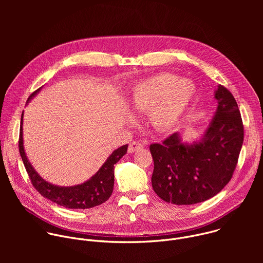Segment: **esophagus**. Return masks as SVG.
Segmentation results:
<instances>
[{"label":"esophagus","mask_w":263,"mask_h":263,"mask_svg":"<svg viewBox=\"0 0 263 263\" xmlns=\"http://www.w3.org/2000/svg\"><path fill=\"white\" fill-rule=\"evenodd\" d=\"M142 146H143L142 143H140V142H138V141H132V142H130V144H129L128 152H129V153H134L135 151H138V149H140Z\"/></svg>","instance_id":"esophagus-1"}]
</instances>
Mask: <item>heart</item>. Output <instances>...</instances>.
<instances>
[{
    "instance_id": "1",
    "label": "heart",
    "mask_w": 263,
    "mask_h": 263,
    "mask_svg": "<svg viewBox=\"0 0 263 263\" xmlns=\"http://www.w3.org/2000/svg\"><path fill=\"white\" fill-rule=\"evenodd\" d=\"M196 95L193 82L174 73L161 72L137 82L131 88L127 104L134 111H147L149 125L164 131L181 121Z\"/></svg>"
}]
</instances>
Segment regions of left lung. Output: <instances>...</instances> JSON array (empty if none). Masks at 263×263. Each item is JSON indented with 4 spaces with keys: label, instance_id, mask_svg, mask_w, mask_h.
<instances>
[{
    "label": "left lung",
    "instance_id": "8db88e82",
    "mask_svg": "<svg viewBox=\"0 0 263 263\" xmlns=\"http://www.w3.org/2000/svg\"><path fill=\"white\" fill-rule=\"evenodd\" d=\"M217 108L203 138L182 143L174 133L149 145L152 186L163 201L193 205L218 194L231 180L243 143V124L233 95L222 85L215 91Z\"/></svg>",
    "mask_w": 263,
    "mask_h": 263
}]
</instances>
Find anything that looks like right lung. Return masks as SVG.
I'll use <instances>...</instances> for the list:
<instances>
[{
    "label": "right lung",
    "mask_w": 263,
    "mask_h": 263,
    "mask_svg": "<svg viewBox=\"0 0 263 263\" xmlns=\"http://www.w3.org/2000/svg\"><path fill=\"white\" fill-rule=\"evenodd\" d=\"M40 88L35 90L28 99V101L39 92ZM23 124V115H22ZM18 149L29 175L34 189L39 192L43 197L56 203L59 206L69 209H87L95 206L101 205L106 202L112 192L115 185V164L127 153L128 144L122 145L114 151L102 167L93 175L88 181L83 184L71 186V187H60L53 185L45 181L30 164L23 145V127L21 125L20 138H18Z\"/></svg>",
    "instance_id": "1"
}]
</instances>
